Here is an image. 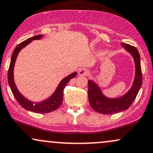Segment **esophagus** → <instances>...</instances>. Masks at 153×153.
<instances>
[{"label":"esophagus","instance_id":"obj_1","mask_svg":"<svg viewBox=\"0 0 153 153\" xmlns=\"http://www.w3.org/2000/svg\"><path fill=\"white\" fill-rule=\"evenodd\" d=\"M78 74L79 76H87V75L89 74V72L87 69H84V68H82V69L79 70Z\"/></svg>","mask_w":153,"mask_h":153}]
</instances>
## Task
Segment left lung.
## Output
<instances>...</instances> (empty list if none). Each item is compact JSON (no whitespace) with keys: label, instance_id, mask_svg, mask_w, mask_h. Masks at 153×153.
<instances>
[{"label":"left lung","instance_id":"obj_1","mask_svg":"<svg viewBox=\"0 0 153 153\" xmlns=\"http://www.w3.org/2000/svg\"><path fill=\"white\" fill-rule=\"evenodd\" d=\"M122 45L130 52L134 58L136 72L133 85L130 90L122 97L109 99L102 94L100 87L96 84L91 80L88 81V97L89 105L94 110L101 114H112L128 109L137 97L143 83V74L139 51L133 46H130L125 43H123Z\"/></svg>","mask_w":153,"mask_h":153}]
</instances>
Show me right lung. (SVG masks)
Segmentation results:
<instances>
[{
    "label": "right lung",
    "instance_id": "1",
    "mask_svg": "<svg viewBox=\"0 0 153 153\" xmlns=\"http://www.w3.org/2000/svg\"><path fill=\"white\" fill-rule=\"evenodd\" d=\"M41 37H42V35H37L35 36L29 38V39L23 41V42H21V44H19L16 46L13 52L11 59H10V66H9L8 71V81L14 97L16 98V100H17V102H19V105L21 107H23V108L27 109V110L31 111V112L44 114V113L53 112V111L57 109L62 105L63 100V91H64V87H66V85L68 84V82H69L71 79L74 78L76 76V72L71 74L68 76L63 79L53 95H52L51 97L48 98V100H45L44 102H40V103L33 104V102L28 101L26 98L23 97L22 94H20L19 91H18L13 80V67L14 64H15L16 57H17L21 48L25 47L32 40L40 39Z\"/></svg>",
    "mask_w": 153,
    "mask_h": 153
}]
</instances>
